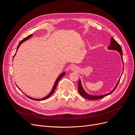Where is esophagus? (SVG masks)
<instances>
[{
  "mask_svg": "<svg viewBox=\"0 0 135 135\" xmlns=\"http://www.w3.org/2000/svg\"><path fill=\"white\" fill-rule=\"evenodd\" d=\"M70 69H71V70L76 71L78 70V67L76 66H75V65H73V66H71L70 67Z\"/></svg>",
  "mask_w": 135,
  "mask_h": 135,
  "instance_id": "obj_1",
  "label": "esophagus"
}]
</instances>
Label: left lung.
I'll return each mask as SVG.
<instances>
[{"label": "left lung", "instance_id": "8db88e82", "mask_svg": "<svg viewBox=\"0 0 135 135\" xmlns=\"http://www.w3.org/2000/svg\"><path fill=\"white\" fill-rule=\"evenodd\" d=\"M108 49L110 50H114V51H117V52H118L120 54V56H121V59L122 61H123V54H122V48L120 47V45L118 44L115 40H114L113 38H112L111 39V42H110V45L109 46V47H108ZM120 79L118 80V83H117V84L115 85V87L114 88V89L113 90L110 92L108 93L107 94H105V95H89L88 93H87L84 91V89H83V87H82V85H81V80L79 79V81H78V91H79V93L80 94L81 96H82L83 97L85 98V99H88V100H99L101 99V98H103L105 96H107L110 94H111L114 90H115V88H117V85L118 83H119V81L120 80Z\"/></svg>", "mask_w": 135, "mask_h": 135}]
</instances>
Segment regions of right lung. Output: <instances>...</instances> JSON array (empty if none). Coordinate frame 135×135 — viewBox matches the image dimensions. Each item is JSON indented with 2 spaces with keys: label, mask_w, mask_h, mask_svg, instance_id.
Listing matches in <instances>:
<instances>
[{
  "label": "right lung",
  "mask_w": 135,
  "mask_h": 135,
  "mask_svg": "<svg viewBox=\"0 0 135 135\" xmlns=\"http://www.w3.org/2000/svg\"><path fill=\"white\" fill-rule=\"evenodd\" d=\"M32 35V34H31V35H28V36H27V37H26L25 38H24L23 39H22L21 42H20V43L18 44V46H17V50H16V54H15V55H14V56H13V58H14V57L15 56V55H16V52H17V50H18V48H19V47L20 46V45H21L23 42H24L25 41H26V40H27V39H29L30 38H31V36ZM65 74H66V72L65 71H64V72H63V73H61V74H60V75L57 77V78L56 79V81H55V84H54V87H53V88H52V89L51 90V92L48 94V95L47 96H46V97H43V98H42V99H34V98H32V97H30V96H27L26 95H25L27 97H28L29 98V99H32V100H36V101H40V100H46V99H47L48 98H49L50 97L53 93H54V92L55 91V89H56V87H57V84H58V83H59V81H60V80L65 75ZM20 89V88H19ZM20 90H21V89H20Z\"/></svg>",
  "instance_id": "obj_1"
}]
</instances>
